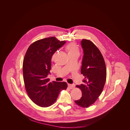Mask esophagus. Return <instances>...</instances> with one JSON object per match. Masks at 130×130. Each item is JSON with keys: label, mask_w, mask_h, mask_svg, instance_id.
<instances>
[{"label": "esophagus", "mask_w": 130, "mask_h": 130, "mask_svg": "<svg viewBox=\"0 0 130 130\" xmlns=\"http://www.w3.org/2000/svg\"><path fill=\"white\" fill-rule=\"evenodd\" d=\"M68 87L70 89H74L75 85L74 84H68Z\"/></svg>", "instance_id": "obj_1"}]
</instances>
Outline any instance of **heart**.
I'll return each mask as SVG.
<instances>
[{
  "instance_id": "b5f03b06",
  "label": "heart",
  "mask_w": 130,
  "mask_h": 130,
  "mask_svg": "<svg viewBox=\"0 0 130 130\" xmlns=\"http://www.w3.org/2000/svg\"><path fill=\"white\" fill-rule=\"evenodd\" d=\"M66 50L67 52L68 56H77L79 55V50L78 46L74 43L69 44L66 47ZM55 56L54 54L52 58L54 59Z\"/></svg>"
}]
</instances>
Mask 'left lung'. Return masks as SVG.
I'll list each match as a JSON object with an SVG mask.
<instances>
[{"label": "left lung", "instance_id": "8db88e82", "mask_svg": "<svg viewBox=\"0 0 130 130\" xmlns=\"http://www.w3.org/2000/svg\"><path fill=\"white\" fill-rule=\"evenodd\" d=\"M81 45L83 51L81 73L85 78L84 84L76 86L82 91V97L74 101L81 107L88 108L102 92L106 79V68L101 52L92 41L83 39Z\"/></svg>", "mask_w": 130, "mask_h": 130}]
</instances>
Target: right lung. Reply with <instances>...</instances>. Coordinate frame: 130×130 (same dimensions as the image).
<instances>
[{
    "label": "right lung",
    "instance_id": "1",
    "mask_svg": "<svg viewBox=\"0 0 130 130\" xmlns=\"http://www.w3.org/2000/svg\"><path fill=\"white\" fill-rule=\"evenodd\" d=\"M65 43L55 37L45 38L31 44L26 53L23 63L25 89L31 100L39 106L52 105L61 91L67 88L65 82L51 83L47 78L52 56Z\"/></svg>",
    "mask_w": 130,
    "mask_h": 130
}]
</instances>
